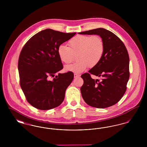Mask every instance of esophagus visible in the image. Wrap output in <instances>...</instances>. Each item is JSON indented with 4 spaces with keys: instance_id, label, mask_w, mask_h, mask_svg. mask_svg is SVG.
Masks as SVG:
<instances>
[{
    "instance_id": "34e87169",
    "label": "esophagus",
    "mask_w": 147,
    "mask_h": 147,
    "mask_svg": "<svg viewBox=\"0 0 147 147\" xmlns=\"http://www.w3.org/2000/svg\"><path fill=\"white\" fill-rule=\"evenodd\" d=\"M80 76L78 74H77V73H74V78H77L78 77H79Z\"/></svg>"
}]
</instances>
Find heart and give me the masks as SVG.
Listing matches in <instances>:
<instances>
[{
    "label": "heart",
    "instance_id": "obj_1",
    "mask_svg": "<svg viewBox=\"0 0 147 147\" xmlns=\"http://www.w3.org/2000/svg\"><path fill=\"white\" fill-rule=\"evenodd\" d=\"M69 47L61 45L57 53L62 63L68 64L74 59V55L78 53L76 63L68 65L65 70L74 73H82L90 65H96L101 61L104 52V43L102 37L98 35H78L68 43Z\"/></svg>",
    "mask_w": 147,
    "mask_h": 147
}]
</instances>
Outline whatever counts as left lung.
<instances>
[{
	"instance_id": "obj_1",
	"label": "left lung",
	"mask_w": 147,
	"mask_h": 147,
	"mask_svg": "<svg viewBox=\"0 0 147 147\" xmlns=\"http://www.w3.org/2000/svg\"><path fill=\"white\" fill-rule=\"evenodd\" d=\"M82 35L100 36L104 43V52L100 62L83 74L84 84L81 94L88 105L99 109L110 107L117 103L127 89L129 78V58L126 46L112 32L98 28L79 32ZM92 74L100 78L95 80Z\"/></svg>"
}]
</instances>
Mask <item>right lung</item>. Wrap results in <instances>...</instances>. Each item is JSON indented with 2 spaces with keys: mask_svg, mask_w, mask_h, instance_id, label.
Instances as JSON below:
<instances>
[{
  "mask_svg": "<svg viewBox=\"0 0 147 147\" xmlns=\"http://www.w3.org/2000/svg\"><path fill=\"white\" fill-rule=\"evenodd\" d=\"M76 34L46 29L30 38L21 49L18 61L20 84L28 102L35 108L47 110L62 103L74 74L68 71L55 76L63 68L57 49Z\"/></svg>",
  "mask_w": 147,
  "mask_h": 147,
  "instance_id": "1",
  "label": "right lung"
}]
</instances>
